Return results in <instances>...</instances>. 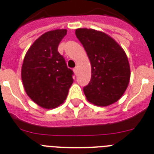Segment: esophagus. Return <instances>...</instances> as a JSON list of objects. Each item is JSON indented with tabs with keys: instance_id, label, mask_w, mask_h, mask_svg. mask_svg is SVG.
<instances>
[{
	"instance_id": "34e87169",
	"label": "esophagus",
	"mask_w": 154,
	"mask_h": 154,
	"mask_svg": "<svg viewBox=\"0 0 154 154\" xmlns=\"http://www.w3.org/2000/svg\"><path fill=\"white\" fill-rule=\"evenodd\" d=\"M74 72L76 75H77V73H78V69H77V67H75V68L74 69Z\"/></svg>"
}]
</instances>
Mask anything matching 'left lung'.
Returning a JSON list of instances; mask_svg holds the SVG:
<instances>
[{"mask_svg": "<svg viewBox=\"0 0 154 154\" xmlns=\"http://www.w3.org/2000/svg\"><path fill=\"white\" fill-rule=\"evenodd\" d=\"M75 34L91 63V79L84 87L90 103L106 106L124 94L131 78V68L124 49L105 33L78 28Z\"/></svg>", "mask_w": 154, "mask_h": 154, "instance_id": "8db88e82", "label": "left lung"}]
</instances>
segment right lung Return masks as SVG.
Masks as SVG:
<instances>
[{"label":"right lung","instance_id":"add662e5","mask_svg":"<svg viewBox=\"0 0 154 154\" xmlns=\"http://www.w3.org/2000/svg\"><path fill=\"white\" fill-rule=\"evenodd\" d=\"M66 34V29L44 33L30 46L23 59L21 78L24 90L34 103L45 109L62 104L74 82L73 70L57 51Z\"/></svg>","mask_w":154,"mask_h":154}]
</instances>
